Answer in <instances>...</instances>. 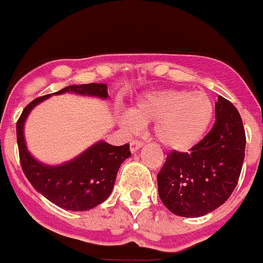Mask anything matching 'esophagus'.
Wrapping results in <instances>:
<instances>
[{
	"instance_id": "esophagus-1",
	"label": "esophagus",
	"mask_w": 263,
	"mask_h": 263,
	"mask_svg": "<svg viewBox=\"0 0 263 263\" xmlns=\"http://www.w3.org/2000/svg\"><path fill=\"white\" fill-rule=\"evenodd\" d=\"M141 146H142V142L139 141V140H132V141L129 142V149H131L132 153L137 152Z\"/></svg>"
}]
</instances>
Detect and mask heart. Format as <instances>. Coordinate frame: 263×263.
I'll use <instances>...</instances> for the list:
<instances>
[{"label":"heart","instance_id":"obj_1","mask_svg":"<svg viewBox=\"0 0 263 263\" xmlns=\"http://www.w3.org/2000/svg\"><path fill=\"white\" fill-rule=\"evenodd\" d=\"M213 103L202 91H152L122 113L121 126L134 132L141 124L154 122V135L165 147L183 152L204 137L213 118Z\"/></svg>","mask_w":263,"mask_h":263}]
</instances>
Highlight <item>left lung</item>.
<instances>
[{
  "label": "left lung",
  "instance_id": "1",
  "mask_svg": "<svg viewBox=\"0 0 263 263\" xmlns=\"http://www.w3.org/2000/svg\"><path fill=\"white\" fill-rule=\"evenodd\" d=\"M246 131L238 109L222 96L212 129L189 153L172 150L157 176L163 204L181 217H200L222 205L239 181Z\"/></svg>",
  "mask_w": 263,
  "mask_h": 263
}]
</instances>
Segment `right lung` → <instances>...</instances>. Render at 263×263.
Here are the masks:
<instances>
[{"label": "right lung", "mask_w": 263, "mask_h": 263, "mask_svg": "<svg viewBox=\"0 0 263 263\" xmlns=\"http://www.w3.org/2000/svg\"><path fill=\"white\" fill-rule=\"evenodd\" d=\"M108 98L105 83L73 85L55 92ZM51 95L41 96L28 104L16 123V140L23 172L33 187L46 199L68 211H87L108 199L116 182L117 172L124 159L131 155L129 144L113 146L99 141L73 160L61 165H46L35 160L24 141V122L29 111Z\"/></svg>", "instance_id": "add662e5"}]
</instances>
